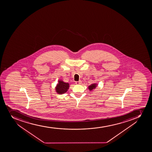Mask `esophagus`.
I'll return each instance as SVG.
<instances>
[{
    "label": "esophagus",
    "mask_w": 152,
    "mask_h": 152,
    "mask_svg": "<svg viewBox=\"0 0 152 152\" xmlns=\"http://www.w3.org/2000/svg\"><path fill=\"white\" fill-rule=\"evenodd\" d=\"M75 83H76V84H77V85H80V84H81V81H77V82H75Z\"/></svg>",
    "instance_id": "1"
}]
</instances>
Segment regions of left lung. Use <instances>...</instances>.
<instances>
[{
  "mask_svg": "<svg viewBox=\"0 0 152 152\" xmlns=\"http://www.w3.org/2000/svg\"><path fill=\"white\" fill-rule=\"evenodd\" d=\"M96 84H93L91 85L90 86H89L88 87L89 88V90L92 91L94 89H95L96 87Z\"/></svg>",
  "mask_w": 152,
  "mask_h": 152,
  "instance_id": "obj_1",
  "label": "left lung"
}]
</instances>
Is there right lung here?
<instances>
[{"instance_id": "obj_1", "label": "right lung", "mask_w": 152, "mask_h": 152, "mask_svg": "<svg viewBox=\"0 0 152 152\" xmlns=\"http://www.w3.org/2000/svg\"><path fill=\"white\" fill-rule=\"evenodd\" d=\"M69 87V83H65L61 80H59L58 84L56 87V92L58 94H64L67 91Z\"/></svg>"}]
</instances>
